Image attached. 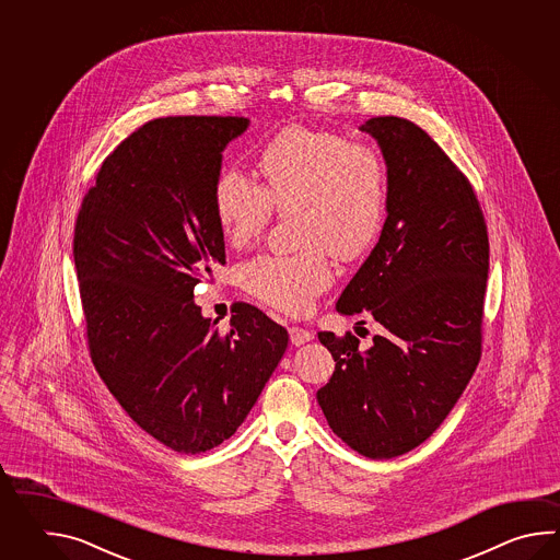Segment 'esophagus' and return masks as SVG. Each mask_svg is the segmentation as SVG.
I'll list each match as a JSON object with an SVG mask.
<instances>
[{
    "instance_id": "obj_1",
    "label": "esophagus",
    "mask_w": 560,
    "mask_h": 560,
    "mask_svg": "<svg viewBox=\"0 0 560 560\" xmlns=\"http://www.w3.org/2000/svg\"><path fill=\"white\" fill-rule=\"evenodd\" d=\"M288 332H290V342L294 346L306 345V342L314 338V334L310 332V330L298 328V326H292Z\"/></svg>"
}]
</instances>
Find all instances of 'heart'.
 I'll return each mask as SVG.
<instances>
[{
  "instance_id": "1",
  "label": "heart",
  "mask_w": 560,
  "mask_h": 560,
  "mask_svg": "<svg viewBox=\"0 0 560 560\" xmlns=\"http://www.w3.org/2000/svg\"><path fill=\"white\" fill-rule=\"evenodd\" d=\"M264 186L236 170L214 182L215 220L236 248L258 238L276 212L298 215L292 256H260L242 268L252 296L285 314H302L332 282L328 252L340 260L369 250L386 214V164L366 142L338 131L290 126L260 155Z\"/></svg>"
}]
</instances>
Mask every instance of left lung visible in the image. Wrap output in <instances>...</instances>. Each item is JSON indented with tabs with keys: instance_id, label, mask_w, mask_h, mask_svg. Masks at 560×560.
Listing matches in <instances>:
<instances>
[{
	"instance_id": "8db88e82",
	"label": "left lung",
	"mask_w": 560,
	"mask_h": 560,
	"mask_svg": "<svg viewBox=\"0 0 560 560\" xmlns=\"http://www.w3.org/2000/svg\"><path fill=\"white\" fill-rule=\"evenodd\" d=\"M360 130L381 145L388 215L336 310H366L382 332L369 348L354 334L318 332L336 366L316 398L336 436L384 460L427 441L475 374L488 234L470 182L427 131L396 116Z\"/></svg>"
}]
</instances>
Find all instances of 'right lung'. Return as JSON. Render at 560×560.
<instances>
[{"label":"right lung","mask_w":560,"mask_h":560,"mask_svg":"<svg viewBox=\"0 0 560 560\" xmlns=\"http://www.w3.org/2000/svg\"><path fill=\"white\" fill-rule=\"evenodd\" d=\"M238 116L143 124L107 155L73 234L88 346L128 417L182 454L230 439L282 360L288 332L240 302L215 328L194 288L226 264L214 182Z\"/></svg>","instance_id":"right-lung-1"}]
</instances>
